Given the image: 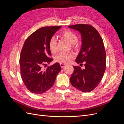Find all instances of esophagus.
<instances>
[{
	"label": "esophagus",
	"instance_id": "34e87169",
	"mask_svg": "<svg viewBox=\"0 0 124 124\" xmlns=\"http://www.w3.org/2000/svg\"><path fill=\"white\" fill-rule=\"evenodd\" d=\"M60 65H61V67H62V68H63V67L65 66L66 64H65V63H60Z\"/></svg>",
	"mask_w": 124,
	"mask_h": 124
}]
</instances>
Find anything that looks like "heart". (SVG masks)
<instances>
[{"label":"heart","instance_id":"b5f03b06","mask_svg":"<svg viewBox=\"0 0 124 124\" xmlns=\"http://www.w3.org/2000/svg\"><path fill=\"white\" fill-rule=\"evenodd\" d=\"M61 36L71 44H75L78 41L77 35L72 31H66L61 33ZM48 47L51 53H55L57 51V40L54 37H52L48 41ZM74 57V54L73 53H66V52H60L56 56L55 61L62 63H65L70 62L71 59Z\"/></svg>","mask_w":124,"mask_h":124}]
</instances>
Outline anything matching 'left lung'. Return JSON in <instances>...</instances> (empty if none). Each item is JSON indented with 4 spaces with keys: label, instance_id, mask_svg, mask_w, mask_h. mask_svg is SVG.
Listing matches in <instances>:
<instances>
[{
    "label": "left lung",
    "instance_id": "left-lung-1",
    "mask_svg": "<svg viewBox=\"0 0 124 124\" xmlns=\"http://www.w3.org/2000/svg\"><path fill=\"white\" fill-rule=\"evenodd\" d=\"M68 27L81 34L82 47L76 62L82 64L85 62V67L82 70L79 66H73L70 82L82 92H91L99 84L106 70V53L103 40L98 31L90 25L80 24Z\"/></svg>",
    "mask_w": 124,
    "mask_h": 124
}]
</instances>
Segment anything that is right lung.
Returning <instances> with one entry per match:
<instances>
[{"label": "right lung", "instance_id": "add662e5", "mask_svg": "<svg viewBox=\"0 0 124 124\" xmlns=\"http://www.w3.org/2000/svg\"><path fill=\"white\" fill-rule=\"evenodd\" d=\"M61 27L41 28L31 33L24 43L20 58L21 74L26 88L32 93L41 94L51 88L61 70L58 62L42 68L53 60L50 57L48 41Z\"/></svg>", "mask_w": 124, "mask_h": 124}]
</instances>
